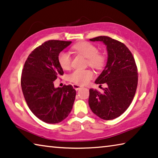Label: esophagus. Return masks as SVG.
<instances>
[{
    "label": "esophagus",
    "mask_w": 158,
    "mask_h": 158,
    "mask_svg": "<svg viewBox=\"0 0 158 158\" xmlns=\"http://www.w3.org/2000/svg\"><path fill=\"white\" fill-rule=\"evenodd\" d=\"M73 88L76 89V90H79V89H81L82 88V86L79 85L77 84H73Z\"/></svg>",
    "instance_id": "obj_1"
}]
</instances>
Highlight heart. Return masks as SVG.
<instances>
[{"label":"heart","instance_id":"heart-1","mask_svg":"<svg viewBox=\"0 0 158 158\" xmlns=\"http://www.w3.org/2000/svg\"><path fill=\"white\" fill-rule=\"evenodd\" d=\"M73 49L87 59V64L92 68L100 69L105 64V56L98 52V48L93 44L83 42L77 43L73 47ZM59 65L63 69H69L71 65V57L68 52H61L58 56ZM93 76V73L89 70H76L69 76L71 82L79 85H85Z\"/></svg>","mask_w":158,"mask_h":158}]
</instances>
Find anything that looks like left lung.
<instances>
[{"mask_svg": "<svg viewBox=\"0 0 158 158\" xmlns=\"http://www.w3.org/2000/svg\"><path fill=\"white\" fill-rule=\"evenodd\" d=\"M106 46L107 62L96 79V84L107 85L104 93L89 89V106L94 114L104 120H111L127 110L134 98L138 85V70L134 58L127 46L106 36L89 40Z\"/></svg>", "mask_w": 158, "mask_h": 158, "instance_id": "8db88e82", "label": "left lung"}]
</instances>
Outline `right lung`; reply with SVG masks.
<instances>
[{"label":"right lung","mask_w":158,"mask_h":158,"mask_svg":"<svg viewBox=\"0 0 158 158\" xmlns=\"http://www.w3.org/2000/svg\"><path fill=\"white\" fill-rule=\"evenodd\" d=\"M71 42L48 40L32 51L22 71L21 87L27 105L38 118L57 123L71 111L76 91L72 85L56 88L54 82L64 74L58 56Z\"/></svg>","instance_id":"add662e5"}]
</instances>
